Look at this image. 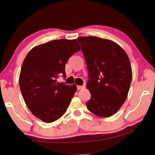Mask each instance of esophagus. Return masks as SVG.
Returning <instances> with one entry per match:
<instances>
[{
	"instance_id": "esophagus-1",
	"label": "esophagus",
	"mask_w": 155,
	"mask_h": 155,
	"mask_svg": "<svg viewBox=\"0 0 155 155\" xmlns=\"http://www.w3.org/2000/svg\"><path fill=\"white\" fill-rule=\"evenodd\" d=\"M84 86H83V85H77V90L78 91H79V90L84 88Z\"/></svg>"
}]
</instances>
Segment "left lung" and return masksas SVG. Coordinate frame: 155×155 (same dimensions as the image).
<instances>
[{
  "instance_id": "left-lung-1",
  "label": "left lung",
  "mask_w": 155,
  "mask_h": 155,
  "mask_svg": "<svg viewBox=\"0 0 155 155\" xmlns=\"http://www.w3.org/2000/svg\"><path fill=\"white\" fill-rule=\"evenodd\" d=\"M88 70L86 84L91 97L87 109L101 117L115 114L123 105L130 87L132 71L123 48L114 41L94 36L77 38Z\"/></svg>"
}]
</instances>
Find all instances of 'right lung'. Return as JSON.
<instances>
[{"label": "right lung", "mask_w": 155, "mask_h": 155, "mask_svg": "<svg viewBox=\"0 0 155 155\" xmlns=\"http://www.w3.org/2000/svg\"><path fill=\"white\" fill-rule=\"evenodd\" d=\"M77 40H56L30 51L22 63L19 87L26 106L35 116L50 123L65 113L77 86L57 81L66 77L65 64L80 51Z\"/></svg>", "instance_id": "obj_1"}]
</instances>
